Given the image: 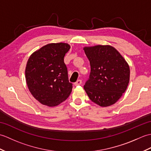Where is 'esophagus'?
I'll return each instance as SVG.
<instances>
[{"label":"esophagus","instance_id":"obj_1","mask_svg":"<svg viewBox=\"0 0 151 151\" xmlns=\"http://www.w3.org/2000/svg\"><path fill=\"white\" fill-rule=\"evenodd\" d=\"M81 84H82V81H81V80H78V81H76V82L74 83V85H75V86L81 85Z\"/></svg>","mask_w":151,"mask_h":151}]
</instances>
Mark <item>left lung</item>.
Wrapping results in <instances>:
<instances>
[{
	"label": "left lung",
	"instance_id": "left-lung-1",
	"mask_svg": "<svg viewBox=\"0 0 151 151\" xmlns=\"http://www.w3.org/2000/svg\"><path fill=\"white\" fill-rule=\"evenodd\" d=\"M91 72L84 88L90 100L101 107L115 104L125 92L130 67L119 51L110 45L84 47Z\"/></svg>",
	"mask_w": 151,
	"mask_h": 151
}]
</instances>
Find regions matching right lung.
<instances>
[{
    "label": "right lung",
    "mask_w": 151,
    "mask_h": 151,
    "mask_svg": "<svg viewBox=\"0 0 151 151\" xmlns=\"http://www.w3.org/2000/svg\"><path fill=\"white\" fill-rule=\"evenodd\" d=\"M68 43H49L31 54L25 69V78L30 93L41 104L56 106L68 98L73 86L69 82L63 58Z\"/></svg>",
    "instance_id": "obj_1"
}]
</instances>
